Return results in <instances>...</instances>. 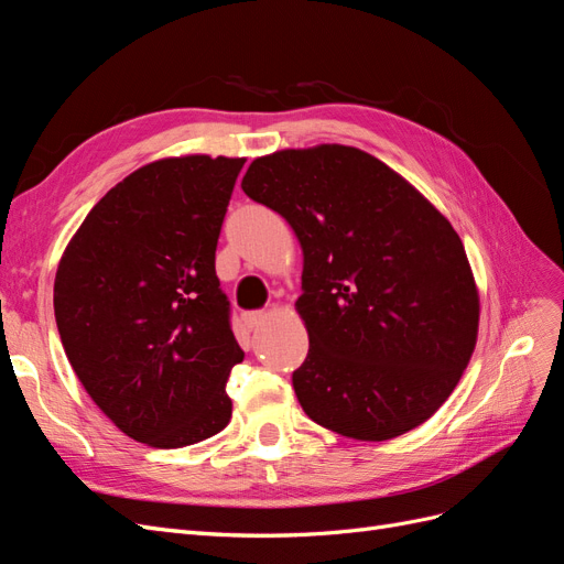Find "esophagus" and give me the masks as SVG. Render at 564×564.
<instances>
[{"label": "esophagus", "instance_id": "1", "mask_svg": "<svg viewBox=\"0 0 564 564\" xmlns=\"http://www.w3.org/2000/svg\"><path fill=\"white\" fill-rule=\"evenodd\" d=\"M263 322H265V315H263V313H249V315H245V324H247V327H249L251 332L259 329Z\"/></svg>", "mask_w": 564, "mask_h": 564}]
</instances>
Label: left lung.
I'll return each mask as SVG.
<instances>
[{"instance_id":"8db88e82","label":"left lung","mask_w":564,"mask_h":564,"mask_svg":"<svg viewBox=\"0 0 564 564\" xmlns=\"http://www.w3.org/2000/svg\"><path fill=\"white\" fill-rule=\"evenodd\" d=\"M242 191L303 249L296 311L311 350L292 377L303 412L367 442L429 421L468 367L480 322L449 220L388 164L336 143L256 158Z\"/></svg>"}]
</instances>
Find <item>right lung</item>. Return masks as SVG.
<instances>
[{"instance_id":"obj_1","label":"right lung","mask_w":564,"mask_h":564,"mask_svg":"<svg viewBox=\"0 0 564 564\" xmlns=\"http://www.w3.org/2000/svg\"><path fill=\"white\" fill-rule=\"evenodd\" d=\"M245 158L150 162L100 197L65 247L54 311L67 360L119 431L178 449L220 433L242 348L216 245Z\"/></svg>"}]
</instances>
